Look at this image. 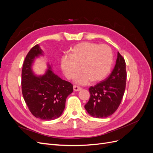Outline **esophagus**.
Returning <instances> with one entry per match:
<instances>
[{
  "label": "esophagus",
  "instance_id": "34e87169",
  "mask_svg": "<svg viewBox=\"0 0 153 153\" xmlns=\"http://www.w3.org/2000/svg\"><path fill=\"white\" fill-rule=\"evenodd\" d=\"M82 89V87L80 86H78L76 85H73V90L75 91H80Z\"/></svg>",
  "mask_w": 153,
  "mask_h": 153
}]
</instances>
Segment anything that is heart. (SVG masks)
Masks as SVG:
<instances>
[{
    "mask_svg": "<svg viewBox=\"0 0 153 153\" xmlns=\"http://www.w3.org/2000/svg\"><path fill=\"white\" fill-rule=\"evenodd\" d=\"M113 62L112 50L106 45L84 42L76 45L71 50L69 56H64L61 66L65 75L75 78L81 70L82 75L77 82L86 84L92 82L102 80L110 71Z\"/></svg>",
    "mask_w": 153,
    "mask_h": 153,
    "instance_id": "heart-1",
    "label": "heart"
}]
</instances>
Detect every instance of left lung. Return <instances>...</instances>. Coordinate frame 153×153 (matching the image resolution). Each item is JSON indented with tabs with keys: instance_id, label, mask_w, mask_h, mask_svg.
<instances>
[{
	"instance_id": "8db88e82",
	"label": "left lung",
	"mask_w": 153,
	"mask_h": 153,
	"mask_svg": "<svg viewBox=\"0 0 153 153\" xmlns=\"http://www.w3.org/2000/svg\"><path fill=\"white\" fill-rule=\"evenodd\" d=\"M127 73L124 59L117 53L116 64L106 79L90 87V98L85 108L91 115L97 118L107 117L117 110L126 89Z\"/></svg>"
}]
</instances>
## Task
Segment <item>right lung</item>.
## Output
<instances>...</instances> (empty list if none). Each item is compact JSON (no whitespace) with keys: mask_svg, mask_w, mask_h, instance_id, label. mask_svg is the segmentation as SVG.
Segmentation results:
<instances>
[{"mask_svg":"<svg viewBox=\"0 0 153 153\" xmlns=\"http://www.w3.org/2000/svg\"><path fill=\"white\" fill-rule=\"evenodd\" d=\"M41 53L42 50L36 45L27 54L22 70V91L31 114L37 118L50 121L62 114L67 97L73 92V84L62 80L50 69L43 76H34L32 63Z\"/></svg>","mask_w":153,"mask_h":153,"instance_id":"1","label":"right lung"}]
</instances>
